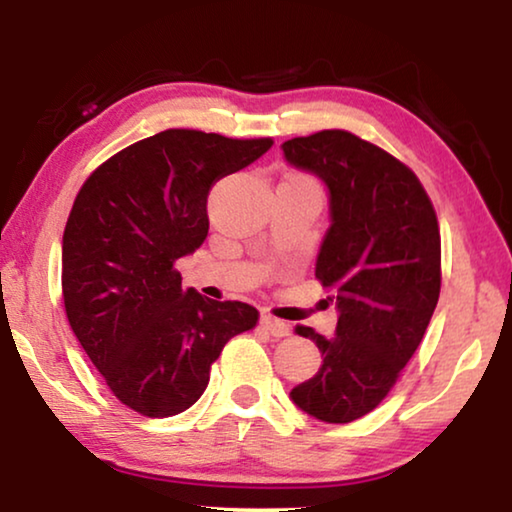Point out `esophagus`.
I'll use <instances>...</instances> for the list:
<instances>
[{
    "instance_id": "34e87169",
    "label": "esophagus",
    "mask_w": 512,
    "mask_h": 512,
    "mask_svg": "<svg viewBox=\"0 0 512 512\" xmlns=\"http://www.w3.org/2000/svg\"><path fill=\"white\" fill-rule=\"evenodd\" d=\"M261 326H263L265 331H268L270 335H275V338H284V335L291 333V328H289V324H286V321H279V319H275V317H270V314H263V317H261Z\"/></svg>"
}]
</instances>
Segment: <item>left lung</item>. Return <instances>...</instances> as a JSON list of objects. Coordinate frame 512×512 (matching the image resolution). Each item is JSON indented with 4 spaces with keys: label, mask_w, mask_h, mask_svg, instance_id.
Masks as SVG:
<instances>
[{
    "label": "left lung",
    "mask_w": 512,
    "mask_h": 512,
    "mask_svg": "<svg viewBox=\"0 0 512 512\" xmlns=\"http://www.w3.org/2000/svg\"><path fill=\"white\" fill-rule=\"evenodd\" d=\"M282 151L328 191L314 275L338 307L333 338L296 328L324 361L289 396L314 419L347 424L382 403L424 338L440 296L438 219L415 174L352 132L296 137Z\"/></svg>",
    "instance_id": "left-lung-1"
}]
</instances>
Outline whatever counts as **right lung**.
Here are the masks:
<instances>
[{
    "label": "right lung",
    "mask_w": 512,
    "mask_h": 512,
    "mask_svg": "<svg viewBox=\"0 0 512 512\" xmlns=\"http://www.w3.org/2000/svg\"><path fill=\"white\" fill-rule=\"evenodd\" d=\"M270 146L165 130L111 156L76 195L62 235L69 326L114 396L139 415L191 408L223 345L256 326V307L181 289L174 263L205 242L216 181Z\"/></svg>",
    "instance_id": "obj_1"
}]
</instances>
